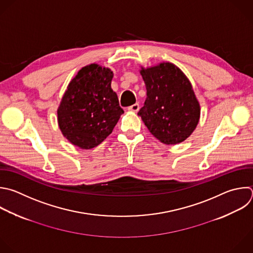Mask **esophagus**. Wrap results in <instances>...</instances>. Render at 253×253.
I'll return each mask as SVG.
<instances>
[{
    "instance_id": "obj_1",
    "label": "esophagus",
    "mask_w": 253,
    "mask_h": 253,
    "mask_svg": "<svg viewBox=\"0 0 253 253\" xmlns=\"http://www.w3.org/2000/svg\"><path fill=\"white\" fill-rule=\"evenodd\" d=\"M128 110L133 111V112H137V111L139 110V104H138V103H135V104L129 106V107H128Z\"/></svg>"
}]
</instances>
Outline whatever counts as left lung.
Segmentation results:
<instances>
[{
  "label": "left lung",
  "mask_w": 253,
  "mask_h": 253,
  "mask_svg": "<svg viewBox=\"0 0 253 253\" xmlns=\"http://www.w3.org/2000/svg\"><path fill=\"white\" fill-rule=\"evenodd\" d=\"M147 97L139 110L149 131L164 144L185 141L196 129L200 104L183 71L170 62L140 71Z\"/></svg>",
  "instance_id": "1"
}]
</instances>
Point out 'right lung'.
<instances>
[{
  "label": "right lung",
  "instance_id": "right-lung-1",
  "mask_svg": "<svg viewBox=\"0 0 253 253\" xmlns=\"http://www.w3.org/2000/svg\"><path fill=\"white\" fill-rule=\"evenodd\" d=\"M113 73L95 63L81 68L71 80L57 110L66 139L82 149L98 146L111 134L124 110L111 88Z\"/></svg>",
  "mask_w": 253,
  "mask_h": 253
}]
</instances>
